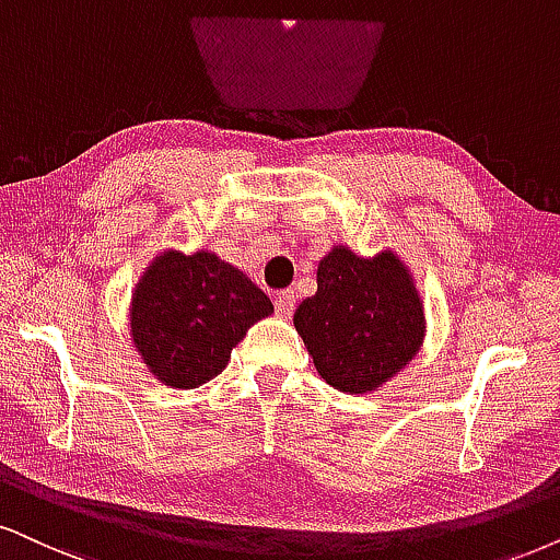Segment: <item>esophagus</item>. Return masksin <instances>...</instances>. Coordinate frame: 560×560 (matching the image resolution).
<instances>
[{"mask_svg":"<svg viewBox=\"0 0 560 560\" xmlns=\"http://www.w3.org/2000/svg\"><path fill=\"white\" fill-rule=\"evenodd\" d=\"M276 315L279 317H292L294 313V292H281L276 296Z\"/></svg>","mask_w":560,"mask_h":560,"instance_id":"34e87169","label":"esophagus"}]
</instances>
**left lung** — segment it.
<instances>
[{"label":"left lung","instance_id":"1","mask_svg":"<svg viewBox=\"0 0 560 560\" xmlns=\"http://www.w3.org/2000/svg\"><path fill=\"white\" fill-rule=\"evenodd\" d=\"M294 328L330 387L366 395L419 353L427 313L413 273L393 247L366 258L338 243L317 264V292L296 307Z\"/></svg>","mask_w":560,"mask_h":560}]
</instances>
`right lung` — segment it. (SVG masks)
Masks as SVG:
<instances>
[{"label": "right lung", "instance_id": "add662e5", "mask_svg": "<svg viewBox=\"0 0 560 560\" xmlns=\"http://www.w3.org/2000/svg\"><path fill=\"white\" fill-rule=\"evenodd\" d=\"M129 336L141 362L175 390H194L230 364L232 349L273 304L211 250L165 247L131 289Z\"/></svg>", "mask_w": 560, "mask_h": 560}]
</instances>
